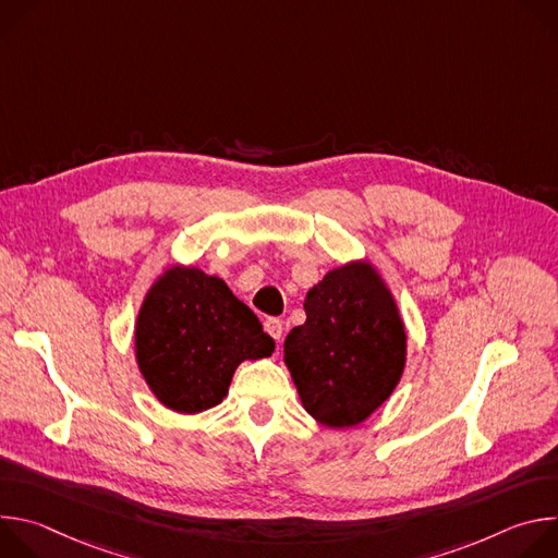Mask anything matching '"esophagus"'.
Wrapping results in <instances>:
<instances>
[{
  "label": "esophagus",
  "mask_w": 558,
  "mask_h": 558,
  "mask_svg": "<svg viewBox=\"0 0 558 558\" xmlns=\"http://www.w3.org/2000/svg\"><path fill=\"white\" fill-rule=\"evenodd\" d=\"M265 331H267L276 342H280V340H282V336H284V325H282L280 317H267Z\"/></svg>",
  "instance_id": "1"
}]
</instances>
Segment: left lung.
Here are the masks:
<instances>
[{
  "label": "left lung",
  "instance_id": "left-lung-1",
  "mask_svg": "<svg viewBox=\"0 0 558 558\" xmlns=\"http://www.w3.org/2000/svg\"><path fill=\"white\" fill-rule=\"evenodd\" d=\"M306 323L284 340V364L304 411L323 426L368 420L400 384L407 329L368 263L331 269L304 298Z\"/></svg>",
  "mask_w": 558,
  "mask_h": 558
}]
</instances>
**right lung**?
I'll use <instances>...</instances> for the list:
<instances>
[{
  "mask_svg": "<svg viewBox=\"0 0 558 558\" xmlns=\"http://www.w3.org/2000/svg\"><path fill=\"white\" fill-rule=\"evenodd\" d=\"M274 349L256 313L198 267L166 269L136 315L138 371L156 400L183 415L220 404L238 364Z\"/></svg>",
  "mask_w": 558,
  "mask_h": 558,
  "instance_id": "add662e5",
  "label": "right lung"
}]
</instances>
